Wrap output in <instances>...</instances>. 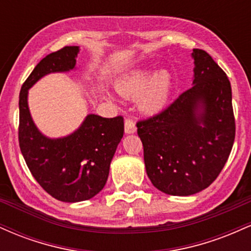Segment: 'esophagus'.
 I'll use <instances>...</instances> for the list:
<instances>
[{"mask_svg":"<svg viewBox=\"0 0 251 251\" xmlns=\"http://www.w3.org/2000/svg\"><path fill=\"white\" fill-rule=\"evenodd\" d=\"M135 129V124H134V120L131 119V118H126L125 119V132L126 133H134Z\"/></svg>","mask_w":251,"mask_h":251,"instance_id":"34e87169","label":"esophagus"}]
</instances>
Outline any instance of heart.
I'll list each match as a JSON object with an SVG mask.
<instances>
[{
  "label": "heart",
  "instance_id": "b5f03b06",
  "mask_svg": "<svg viewBox=\"0 0 251 251\" xmlns=\"http://www.w3.org/2000/svg\"><path fill=\"white\" fill-rule=\"evenodd\" d=\"M123 97L140 96V105L146 111H157L165 105L170 92V76L166 72H159L152 77L151 72L137 71L117 86Z\"/></svg>",
  "mask_w": 251,
  "mask_h": 251
}]
</instances>
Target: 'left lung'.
<instances>
[{
    "label": "left lung",
    "mask_w": 251,
    "mask_h": 251,
    "mask_svg": "<svg viewBox=\"0 0 251 251\" xmlns=\"http://www.w3.org/2000/svg\"><path fill=\"white\" fill-rule=\"evenodd\" d=\"M194 86L154 116L137 123L150 180L172 196L206 189L226 165L235 140L231 85L226 72L195 48Z\"/></svg>",
    "instance_id": "1"
}]
</instances>
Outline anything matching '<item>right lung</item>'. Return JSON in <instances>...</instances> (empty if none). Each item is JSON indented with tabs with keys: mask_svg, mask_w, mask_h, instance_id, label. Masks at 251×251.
I'll return each instance as SVG.
<instances>
[{
	"mask_svg": "<svg viewBox=\"0 0 251 251\" xmlns=\"http://www.w3.org/2000/svg\"><path fill=\"white\" fill-rule=\"evenodd\" d=\"M76 46L48 54L36 65L20 91L19 144L28 169L47 194L75 203L94 197L105 186L109 165L124 134V118L88 114L74 133L50 139L39 132L28 108V89L43 75L75 67Z\"/></svg>",
	"mask_w": 251,
	"mask_h": 251,
	"instance_id": "add662e5",
	"label": "right lung"
}]
</instances>
